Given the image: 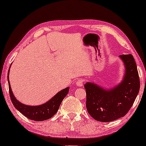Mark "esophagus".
<instances>
[{
    "label": "esophagus",
    "mask_w": 146,
    "mask_h": 146,
    "mask_svg": "<svg viewBox=\"0 0 146 146\" xmlns=\"http://www.w3.org/2000/svg\"><path fill=\"white\" fill-rule=\"evenodd\" d=\"M83 82H84V81H83V80H77L76 81V82H75V84H76V86H79V87H82L83 86Z\"/></svg>",
    "instance_id": "1"
}]
</instances>
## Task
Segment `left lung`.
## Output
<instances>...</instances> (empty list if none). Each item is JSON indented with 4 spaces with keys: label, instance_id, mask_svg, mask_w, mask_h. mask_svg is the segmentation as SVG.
Masks as SVG:
<instances>
[{
    "label": "left lung",
    "instance_id": "1",
    "mask_svg": "<svg viewBox=\"0 0 146 146\" xmlns=\"http://www.w3.org/2000/svg\"><path fill=\"white\" fill-rule=\"evenodd\" d=\"M125 71L121 82L111 88L86 82V109L98 121L109 122L125 116L133 105L140 88L137 64L131 54L119 56Z\"/></svg>",
    "mask_w": 146,
    "mask_h": 146
}]
</instances>
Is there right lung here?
I'll list each match as a JSON object with an SVG mask.
<instances>
[{
	"label": "right lung",
	"instance_id": "add662e5",
	"mask_svg": "<svg viewBox=\"0 0 146 146\" xmlns=\"http://www.w3.org/2000/svg\"><path fill=\"white\" fill-rule=\"evenodd\" d=\"M10 67L11 66H9V71H8L7 80L8 84H9L10 98H11V102H12L13 105L14 106L15 108L25 117H27L29 119L33 120V121H40L51 118L58 112L62 102L68 94L69 87L60 90L53 98L43 104L38 106L24 104L20 102L18 100H16V97L14 96L12 90H11L9 80Z\"/></svg>",
	"mask_w": 146,
	"mask_h": 146
}]
</instances>
